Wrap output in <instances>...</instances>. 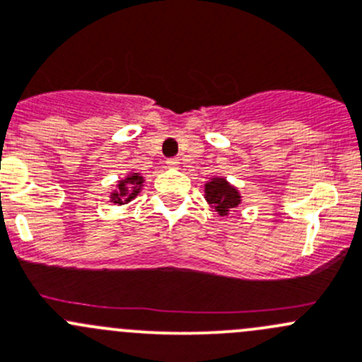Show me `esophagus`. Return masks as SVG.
Returning a JSON list of instances; mask_svg holds the SVG:
<instances>
[{
    "label": "esophagus",
    "mask_w": 362,
    "mask_h": 362,
    "mask_svg": "<svg viewBox=\"0 0 362 362\" xmlns=\"http://www.w3.org/2000/svg\"><path fill=\"white\" fill-rule=\"evenodd\" d=\"M166 164H168V166H170V168H177L178 164H180V160H178V157H170V159L166 160Z\"/></svg>",
    "instance_id": "obj_1"
}]
</instances>
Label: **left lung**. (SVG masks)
Here are the masks:
<instances>
[{
	"instance_id": "1",
	"label": "left lung",
	"mask_w": 362,
	"mask_h": 362,
	"mask_svg": "<svg viewBox=\"0 0 362 362\" xmlns=\"http://www.w3.org/2000/svg\"><path fill=\"white\" fill-rule=\"evenodd\" d=\"M206 202L219 212V216H226L230 210L240 203V196H238L237 189L231 187L224 178H214L212 182L205 185Z\"/></svg>"
}]
</instances>
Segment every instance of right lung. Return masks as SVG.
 <instances>
[{"label": "right lung", "mask_w": 362, "mask_h": 362, "mask_svg": "<svg viewBox=\"0 0 362 362\" xmlns=\"http://www.w3.org/2000/svg\"><path fill=\"white\" fill-rule=\"evenodd\" d=\"M143 184V178L138 173L129 175L127 180L118 184V191L113 194V202L122 205V203H129L132 198H136L139 192V187Z\"/></svg>", "instance_id": "obj_1"}]
</instances>
